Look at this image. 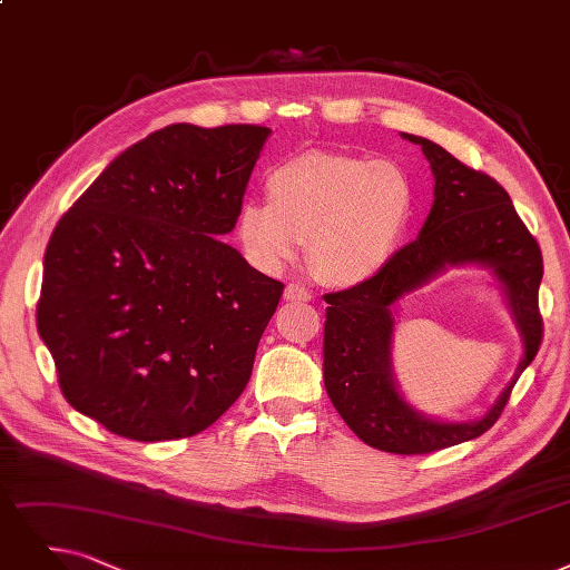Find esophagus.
I'll list each match as a JSON object with an SVG mask.
<instances>
[{"instance_id": "obj_1", "label": "esophagus", "mask_w": 570, "mask_h": 570, "mask_svg": "<svg viewBox=\"0 0 570 570\" xmlns=\"http://www.w3.org/2000/svg\"><path fill=\"white\" fill-rule=\"evenodd\" d=\"M285 299L287 302H311V292L299 283H289L285 287Z\"/></svg>"}]
</instances>
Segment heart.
Listing matches in <instances>:
<instances>
[{"label": "heart", "mask_w": 570, "mask_h": 570, "mask_svg": "<svg viewBox=\"0 0 570 570\" xmlns=\"http://www.w3.org/2000/svg\"><path fill=\"white\" fill-rule=\"evenodd\" d=\"M268 200H245L238 238L262 268L297 259L306 243L313 276L357 287L393 262L412 229L416 189L385 158L304 151L268 175Z\"/></svg>", "instance_id": "heart-1"}]
</instances>
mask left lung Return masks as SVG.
<instances>
[{"mask_svg": "<svg viewBox=\"0 0 570 570\" xmlns=\"http://www.w3.org/2000/svg\"><path fill=\"white\" fill-rule=\"evenodd\" d=\"M402 138L421 145L435 177V200L419 238L404 245L376 278L325 294L330 306L323 376L338 416L364 444L391 453H430L484 435L503 414L517 379L533 362L542 341L538 313L542 255L508 191L493 177L468 168L432 140L409 132ZM453 265L492 271L524 346L513 381L490 412L474 422L425 417L403 400L392 374L396 302Z\"/></svg>", "mask_w": 570, "mask_h": 570, "instance_id": "8db88e82", "label": "left lung"}]
</instances>
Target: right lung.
<instances>
[{"mask_svg":"<svg viewBox=\"0 0 570 570\" xmlns=\"http://www.w3.org/2000/svg\"><path fill=\"white\" fill-rule=\"evenodd\" d=\"M268 135L166 126L58 222L37 330L65 400L114 435L191 438L245 391L283 283L219 236L234 232Z\"/></svg>","mask_w":570,"mask_h":570,"instance_id":"1","label":"right lung"}]
</instances>
